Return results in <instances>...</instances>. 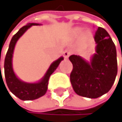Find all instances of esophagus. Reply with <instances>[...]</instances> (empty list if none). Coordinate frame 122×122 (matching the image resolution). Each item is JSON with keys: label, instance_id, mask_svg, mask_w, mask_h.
<instances>
[{"label": "esophagus", "instance_id": "obj_1", "mask_svg": "<svg viewBox=\"0 0 122 122\" xmlns=\"http://www.w3.org/2000/svg\"><path fill=\"white\" fill-rule=\"evenodd\" d=\"M70 54H71V52H70L69 50H64V58L67 59L69 58V56H70Z\"/></svg>", "mask_w": 122, "mask_h": 122}]
</instances>
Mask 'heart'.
<instances>
[{"instance_id": "heart-1", "label": "heart", "mask_w": 122, "mask_h": 122, "mask_svg": "<svg viewBox=\"0 0 122 122\" xmlns=\"http://www.w3.org/2000/svg\"><path fill=\"white\" fill-rule=\"evenodd\" d=\"M83 33V29L82 28H77L75 31V34L77 35V36H80ZM92 38V34L89 32V31H87L86 34H84V36H83V39L86 40V41H88L91 39Z\"/></svg>"}]
</instances>
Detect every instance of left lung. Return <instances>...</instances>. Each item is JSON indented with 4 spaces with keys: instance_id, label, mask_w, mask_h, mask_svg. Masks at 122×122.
I'll return each mask as SVG.
<instances>
[{
    "instance_id": "left-lung-1",
    "label": "left lung",
    "mask_w": 122,
    "mask_h": 122,
    "mask_svg": "<svg viewBox=\"0 0 122 122\" xmlns=\"http://www.w3.org/2000/svg\"><path fill=\"white\" fill-rule=\"evenodd\" d=\"M94 38L96 53L91 63L79 56L69 58L73 66L70 74L73 89L77 94L88 98H97L108 92L118 70L116 46L108 33L98 27Z\"/></svg>"
}]
</instances>
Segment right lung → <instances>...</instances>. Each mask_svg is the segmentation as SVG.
Here are the masks:
<instances>
[{"instance_id":"obj_1","label":"right lung","mask_w":122,"mask_h":122,"mask_svg":"<svg viewBox=\"0 0 122 122\" xmlns=\"http://www.w3.org/2000/svg\"><path fill=\"white\" fill-rule=\"evenodd\" d=\"M37 25H39L37 23H29L28 25L22 27L18 30L17 34L13 36L6 55L5 61H4V74H5L6 82L8 86V88H9V90L12 94H14L19 99L22 100H34L45 95L47 90V85H48L50 76L53 74V72L59 65L60 62L64 59L63 57H61L60 58L56 60V61H54L50 65L45 77L41 79V81L40 82L37 83H27L25 82H22L15 76L13 71L12 64H11V58H12L15 44L17 42V41L19 39V38L30 26Z\"/></svg>"}]
</instances>
